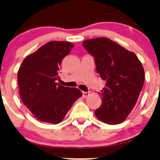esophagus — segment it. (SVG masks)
Instances as JSON below:
<instances>
[{
  "label": "esophagus",
  "mask_w": 160,
  "mask_h": 160,
  "mask_svg": "<svg viewBox=\"0 0 160 160\" xmlns=\"http://www.w3.org/2000/svg\"><path fill=\"white\" fill-rule=\"evenodd\" d=\"M89 95V92H82V96L83 98H87Z\"/></svg>",
  "instance_id": "34e87169"
}]
</instances>
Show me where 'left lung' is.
<instances>
[{
    "label": "left lung",
    "instance_id": "8db88e82",
    "mask_svg": "<svg viewBox=\"0 0 160 160\" xmlns=\"http://www.w3.org/2000/svg\"><path fill=\"white\" fill-rule=\"evenodd\" d=\"M82 46L95 59L96 71L106 82L95 116L108 124L122 123L134 108L143 87V65L135 53L108 38L85 40Z\"/></svg>",
    "mask_w": 160,
    "mask_h": 160
}]
</instances>
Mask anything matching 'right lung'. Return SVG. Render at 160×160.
Here are the masks:
<instances>
[{
  "instance_id": "1",
  "label": "right lung",
  "mask_w": 160,
  "mask_h": 160,
  "mask_svg": "<svg viewBox=\"0 0 160 160\" xmlns=\"http://www.w3.org/2000/svg\"><path fill=\"white\" fill-rule=\"evenodd\" d=\"M73 47L68 41H50L26 57L19 68L17 81L21 100L39 121L60 123L82 97L78 89L57 83L61 62Z\"/></svg>"
}]
</instances>
